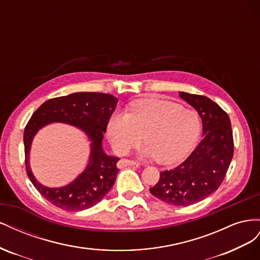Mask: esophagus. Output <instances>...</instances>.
I'll return each mask as SVG.
<instances>
[{"label": "esophagus", "mask_w": 260, "mask_h": 260, "mask_svg": "<svg viewBox=\"0 0 260 260\" xmlns=\"http://www.w3.org/2000/svg\"><path fill=\"white\" fill-rule=\"evenodd\" d=\"M129 166H139V162L135 160H129V159H120L117 162L118 168H123V167H129Z\"/></svg>", "instance_id": "esophagus-1"}]
</instances>
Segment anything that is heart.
<instances>
[{
	"mask_svg": "<svg viewBox=\"0 0 260 260\" xmlns=\"http://www.w3.org/2000/svg\"><path fill=\"white\" fill-rule=\"evenodd\" d=\"M106 132L118 154H127L143 139L142 156L172 165L183 160L195 147L201 120L194 111L175 102L143 99L133 102L128 113L116 112L109 117Z\"/></svg>",
	"mask_w": 260,
	"mask_h": 260,
	"instance_id": "heart-1",
	"label": "heart"
}]
</instances>
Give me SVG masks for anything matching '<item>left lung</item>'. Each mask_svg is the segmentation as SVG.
I'll return each mask as SVG.
<instances>
[{
    "mask_svg": "<svg viewBox=\"0 0 260 260\" xmlns=\"http://www.w3.org/2000/svg\"><path fill=\"white\" fill-rule=\"evenodd\" d=\"M179 96L199 113L204 138L177 168L160 172L149 191L170 205L188 206L208 198L222 183L234 144L230 118L214 101L185 92H179Z\"/></svg>",
    "mask_w": 260,
    "mask_h": 260,
    "instance_id": "1",
    "label": "left lung"
}]
</instances>
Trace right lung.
<instances>
[{"label": "right lung", "mask_w": 260, "mask_h": 260, "mask_svg": "<svg viewBox=\"0 0 260 260\" xmlns=\"http://www.w3.org/2000/svg\"><path fill=\"white\" fill-rule=\"evenodd\" d=\"M118 99L112 94L77 92L44 102L31 116L25 132V164L27 175L45 200L64 210L81 211L96 205L113 187L119 169L118 157L107 155L102 142L107 122L116 109ZM53 122L67 123L80 128L88 137L90 156L87 167L73 183L59 188L41 185L29 168V149L37 131Z\"/></svg>", "instance_id": "right-lung-1"}]
</instances>
